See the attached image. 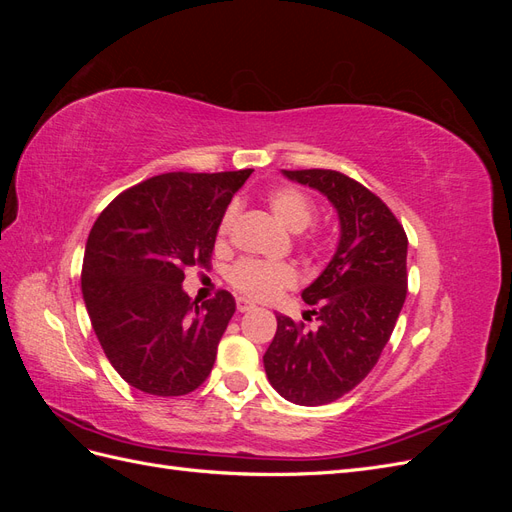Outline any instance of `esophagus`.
I'll list each match as a JSON object with an SVG mask.
<instances>
[{
	"instance_id": "34e87169",
	"label": "esophagus",
	"mask_w": 512,
	"mask_h": 512,
	"mask_svg": "<svg viewBox=\"0 0 512 512\" xmlns=\"http://www.w3.org/2000/svg\"><path fill=\"white\" fill-rule=\"evenodd\" d=\"M254 307H256V305H254L250 299H245V297H239V299H237V309H239L241 314H245V312H252Z\"/></svg>"
}]
</instances>
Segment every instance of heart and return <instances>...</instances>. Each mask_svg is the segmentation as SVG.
I'll list each match as a JSON object with an SVG mask.
<instances>
[{"label": "heart", "instance_id": "1", "mask_svg": "<svg viewBox=\"0 0 512 512\" xmlns=\"http://www.w3.org/2000/svg\"><path fill=\"white\" fill-rule=\"evenodd\" d=\"M267 203L282 226L292 232L305 230L314 220V203L297 188H275L267 194ZM232 218H235V207H230L220 224V232L228 230ZM230 286L241 294L258 301H269L277 297L284 288H292L297 284V269L282 260H256L243 258L228 271Z\"/></svg>", "mask_w": 512, "mask_h": 512}]
</instances>
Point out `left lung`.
Listing matches in <instances>:
<instances>
[{
	"label": "left lung",
	"mask_w": 512,
	"mask_h": 512,
	"mask_svg": "<svg viewBox=\"0 0 512 512\" xmlns=\"http://www.w3.org/2000/svg\"><path fill=\"white\" fill-rule=\"evenodd\" d=\"M282 175L327 196L337 211L339 241L329 265L301 292L318 329L303 331L280 314L262 363L284 399L324 406L352 391L389 342L408 292V237L376 194L337 170Z\"/></svg>",
	"instance_id": "obj_1"
}]
</instances>
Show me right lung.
I'll return each mask as SVG.
<instances>
[{"label": "right lung", "mask_w": 512, "mask_h": 512, "mask_svg": "<svg viewBox=\"0 0 512 512\" xmlns=\"http://www.w3.org/2000/svg\"><path fill=\"white\" fill-rule=\"evenodd\" d=\"M250 175L151 177L119 194L91 228L83 301L106 359L134 389L188 395L211 374L237 303L226 290L192 301L183 271L209 267L230 198Z\"/></svg>", "instance_id": "obj_1"}]
</instances>
